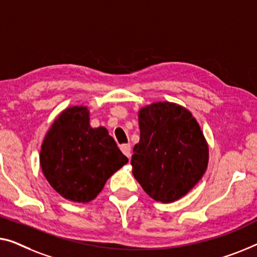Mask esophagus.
<instances>
[{
	"label": "esophagus",
	"instance_id": "1",
	"mask_svg": "<svg viewBox=\"0 0 257 257\" xmlns=\"http://www.w3.org/2000/svg\"><path fill=\"white\" fill-rule=\"evenodd\" d=\"M120 149L128 158H130V156H132V148H130V144H122Z\"/></svg>",
	"mask_w": 257,
	"mask_h": 257
}]
</instances>
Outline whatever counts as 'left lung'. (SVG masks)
<instances>
[{
	"mask_svg": "<svg viewBox=\"0 0 257 257\" xmlns=\"http://www.w3.org/2000/svg\"><path fill=\"white\" fill-rule=\"evenodd\" d=\"M140 142L134 147L133 175L148 196L161 202L183 198L202 178L208 144L189 109L160 101L139 110Z\"/></svg>",
	"mask_w": 257,
	"mask_h": 257,
	"instance_id": "obj_1",
	"label": "left lung"
}]
</instances>
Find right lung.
<instances>
[{"label": "right lung", "instance_id": "1", "mask_svg": "<svg viewBox=\"0 0 257 257\" xmlns=\"http://www.w3.org/2000/svg\"><path fill=\"white\" fill-rule=\"evenodd\" d=\"M43 175L65 199H95L109 177L128 163L104 127L92 128L86 106L61 111L43 140L39 154Z\"/></svg>", "mask_w": 257, "mask_h": 257}]
</instances>
